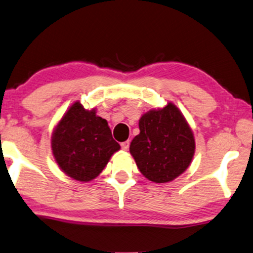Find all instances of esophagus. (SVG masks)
Returning a JSON list of instances; mask_svg holds the SVG:
<instances>
[{
	"instance_id": "obj_1",
	"label": "esophagus",
	"mask_w": 253,
	"mask_h": 253,
	"mask_svg": "<svg viewBox=\"0 0 253 253\" xmlns=\"http://www.w3.org/2000/svg\"><path fill=\"white\" fill-rule=\"evenodd\" d=\"M122 149L124 151H127L129 149V141H125L122 143Z\"/></svg>"
}]
</instances>
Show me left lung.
<instances>
[{
    "label": "left lung",
    "mask_w": 253,
    "mask_h": 253,
    "mask_svg": "<svg viewBox=\"0 0 253 253\" xmlns=\"http://www.w3.org/2000/svg\"><path fill=\"white\" fill-rule=\"evenodd\" d=\"M140 134L130 142L129 152L140 172L156 183L173 181L193 161L195 137L182 112L172 102L152 109L138 120Z\"/></svg>",
    "instance_id": "left-lung-1"
}]
</instances>
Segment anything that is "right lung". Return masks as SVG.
Here are the masks:
<instances>
[{
	"instance_id": "right-lung-1",
	"label": "right lung",
	"mask_w": 253,
	"mask_h": 253,
	"mask_svg": "<svg viewBox=\"0 0 253 253\" xmlns=\"http://www.w3.org/2000/svg\"><path fill=\"white\" fill-rule=\"evenodd\" d=\"M119 149L108 122L96 115V109L86 110L79 101L67 109L51 135L57 165L80 182L98 176Z\"/></svg>"
}]
</instances>
